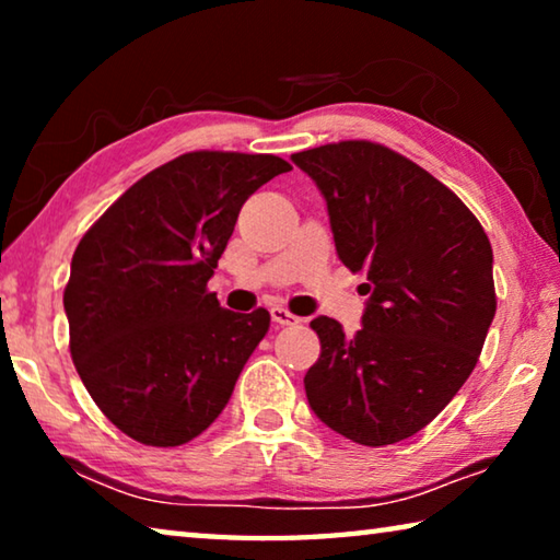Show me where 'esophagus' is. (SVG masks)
Instances as JSON below:
<instances>
[{
	"label": "esophagus",
	"instance_id": "esophagus-1",
	"mask_svg": "<svg viewBox=\"0 0 560 560\" xmlns=\"http://www.w3.org/2000/svg\"><path fill=\"white\" fill-rule=\"evenodd\" d=\"M271 318H273V324H279V326H299L301 324L299 316H293L291 311L281 308V306L271 308Z\"/></svg>",
	"mask_w": 560,
	"mask_h": 560
}]
</instances>
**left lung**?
Returning a JSON list of instances; mask_svg holds the SVG:
<instances>
[{"label":"left lung","mask_w":560,"mask_h":560,"mask_svg":"<svg viewBox=\"0 0 560 560\" xmlns=\"http://www.w3.org/2000/svg\"><path fill=\"white\" fill-rule=\"evenodd\" d=\"M291 160L324 195L338 259L368 293L355 336L336 318L311 320V410L365 447L412 438L459 393L494 320L487 232L450 187L385 145L343 140Z\"/></svg>","instance_id":"obj_1"}]
</instances>
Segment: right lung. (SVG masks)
I'll list each match as a JSON object with an SVG mask.
<instances>
[{
	"label": "right lung",
	"instance_id": "1",
	"mask_svg": "<svg viewBox=\"0 0 560 560\" xmlns=\"http://www.w3.org/2000/svg\"><path fill=\"white\" fill-rule=\"evenodd\" d=\"M291 165L197 150L126 189L83 234L63 291L71 358L93 402L150 447L195 440L220 417L271 316L207 291L249 195Z\"/></svg>",
	"mask_w": 560,
	"mask_h": 560
}]
</instances>
